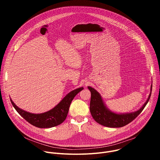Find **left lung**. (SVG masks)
<instances>
[{
	"label": "left lung",
	"instance_id": "obj_1",
	"mask_svg": "<svg viewBox=\"0 0 160 160\" xmlns=\"http://www.w3.org/2000/svg\"><path fill=\"white\" fill-rule=\"evenodd\" d=\"M88 88L91 93L90 111L94 120L105 127L118 128L125 126L132 122L142 111L150 99L152 84L151 85L150 94L144 105L138 111L123 114H118L110 111L105 106L101 95L98 91L91 87H88Z\"/></svg>",
	"mask_w": 160,
	"mask_h": 160
}]
</instances>
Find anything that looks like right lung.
Masks as SVG:
<instances>
[{"instance_id": "obj_1", "label": "right lung", "mask_w": 160, "mask_h": 160, "mask_svg": "<svg viewBox=\"0 0 160 160\" xmlns=\"http://www.w3.org/2000/svg\"><path fill=\"white\" fill-rule=\"evenodd\" d=\"M83 89V87H80L72 90L54 108L40 114L31 113L22 110L18 108L11 99L10 100L17 112L28 123L38 128H51L60 125L65 120L72 100Z\"/></svg>"}]
</instances>
